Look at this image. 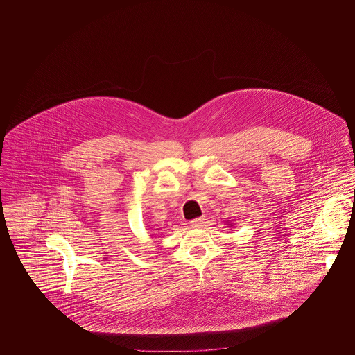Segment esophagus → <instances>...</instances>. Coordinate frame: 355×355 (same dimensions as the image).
I'll return each mask as SVG.
<instances>
[{"instance_id": "obj_1", "label": "esophagus", "mask_w": 355, "mask_h": 355, "mask_svg": "<svg viewBox=\"0 0 355 355\" xmlns=\"http://www.w3.org/2000/svg\"><path fill=\"white\" fill-rule=\"evenodd\" d=\"M205 218L203 217H200V218H194L193 220H190V225L193 226V227H201L203 226V223H205Z\"/></svg>"}]
</instances>
